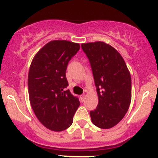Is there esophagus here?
<instances>
[{
	"label": "esophagus",
	"mask_w": 158,
	"mask_h": 158,
	"mask_svg": "<svg viewBox=\"0 0 158 158\" xmlns=\"http://www.w3.org/2000/svg\"><path fill=\"white\" fill-rule=\"evenodd\" d=\"M85 98H86V96H85V94H82V95L80 96V99H81V102H84Z\"/></svg>",
	"instance_id": "1"
}]
</instances>
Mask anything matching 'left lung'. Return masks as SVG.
<instances>
[{
  "instance_id": "8db88e82",
  "label": "left lung",
  "mask_w": 158,
  "mask_h": 158,
  "mask_svg": "<svg viewBox=\"0 0 158 158\" xmlns=\"http://www.w3.org/2000/svg\"><path fill=\"white\" fill-rule=\"evenodd\" d=\"M89 59L99 103L90 112L94 125L102 129L115 126L128 111L131 100V78L119 52L103 41L81 44Z\"/></svg>"
}]
</instances>
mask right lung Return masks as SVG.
Listing matches in <instances>:
<instances>
[{"mask_svg":"<svg viewBox=\"0 0 158 158\" xmlns=\"http://www.w3.org/2000/svg\"><path fill=\"white\" fill-rule=\"evenodd\" d=\"M80 45L54 40L35 54L28 74L29 98L36 117L48 129L61 131L73 123L80 102L68 87L66 70Z\"/></svg>","mask_w":158,"mask_h":158,"instance_id":"right-lung-1","label":"right lung"}]
</instances>
